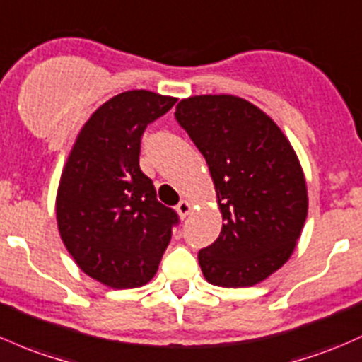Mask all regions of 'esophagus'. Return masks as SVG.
I'll return each mask as SVG.
<instances>
[{
    "mask_svg": "<svg viewBox=\"0 0 362 362\" xmlns=\"http://www.w3.org/2000/svg\"><path fill=\"white\" fill-rule=\"evenodd\" d=\"M177 213L182 216V218H185V216L191 213V203H189V201H185V199H182L180 203L177 204Z\"/></svg>",
    "mask_w": 362,
    "mask_h": 362,
    "instance_id": "34e87169",
    "label": "esophagus"
}]
</instances>
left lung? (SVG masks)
Returning a JSON list of instances; mask_svg holds the SVG:
<instances>
[{
  "instance_id": "obj_1",
  "label": "left lung",
  "mask_w": 362,
  "mask_h": 362,
  "mask_svg": "<svg viewBox=\"0 0 362 362\" xmlns=\"http://www.w3.org/2000/svg\"><path fill=\"white\" fill-rule=\"evenodd\" d=\"M178 124L206 159L223 226L197 253L208 283L253 286L291 257L307 218L302 166L281 128L234 95L178 102Z\"/></svg>"
}]
</instances>
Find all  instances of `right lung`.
<instances>
[{"label": "right lung", "instance_id": "1", "mask_svg": "<svg viewBox=\"0 0 362 362\" xmlns=\"http://www.w3.org/2000/svg\"><path fill=\"white\" fill-rule=\"evenodd\" d=\"M175 102L147 90L112 97L81 128L62 171L60 238L83 272L114 290L149 283L178 223L139 165L147 124Z\"/></svg>", "mask_w": 362, "mask_h": 362}]
</instances>
